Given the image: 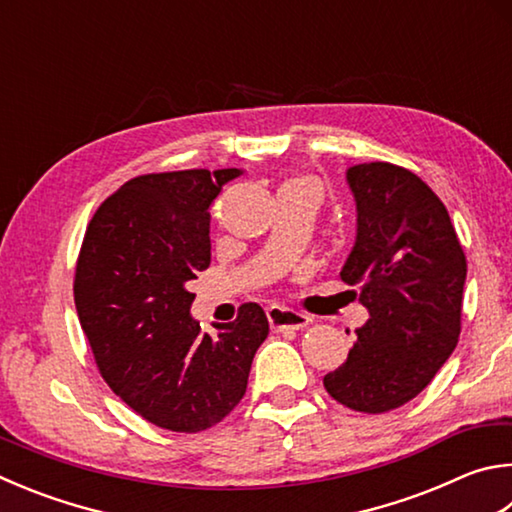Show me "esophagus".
I'll use <instances>...</instances> for the list:
<instances>
[{
    "mask_svg": "<svg viewBox=\"0 0 512 512\" xmlns=\"http://www.w3.org/2000/svg\"><path fill=\"white\" fill-rule=\"evenodd\" d=\"M266 315H268V322H271L273 331H300L304 327H309V324L313 322L309 315L293 311V309H286V306H271V309L266 311Z\"/></svg>",
    "mask_w": 512,
    "mask_h": 512,
    "instance_id": "1",
    "label": "esophagus"
}]
</instances>
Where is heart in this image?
Returning <instances> with one entry per match:
<instances>
[{"label":"heart","instance_id":"b5f03b06","mask_svg":"<svg viewBox=\"0 0 512 512\" xmlns=\"http://www.w3.org/2000/svg\"><path fill=\"white\" fill-rule=\"evenodd\" d=\"M288 185H311V188L318 190V185H315V181H311V179H293V181H288Z\"/></svg>","mask_w":512,"mask_h":512}]
</instances>
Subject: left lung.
I'll use <instances>...</instances> for the list:
<instances>
[{
    "label": "left lung",
    "mask_w": 512,
    "mask_h": 512,
    "mask_svg": "<svg viewBox=\"0 0 512 512\" xmlns=\"http://www.w3.org/2000/svg\"><path fill=\"white\" fill-rule=\"evenodd\" d=\"M356 244L340 277L369 320L324 387L349 410L383 414L430 385L459 342L466 255L443 201L401 165L347 170Z\"/></svg>",
    "instance_id": "obj_1"
}]
</instances>
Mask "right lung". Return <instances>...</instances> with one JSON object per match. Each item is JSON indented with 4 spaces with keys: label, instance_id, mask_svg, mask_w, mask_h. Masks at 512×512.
I'll use <instances>...</instances> for the list:
<instances>
[{
    "label": "right lung",
    "instance_id": "add662e5",
    "mask_svg": "<svg viewBox=\"0 0 512 512\" xmlns=\"http://www.w3.org/2000/svg\"><path fill=\"white\" fill-rule=\"evenodd\" d=\"M241 170L143 174L100 203L76 264L73 300L96 365L145 421L201 432L244 398L255 351L268 336L259 304L203 333L188 282L210 266V212Z\"/></svg>",
    "mask_w": 512,
    "mask_h": 512
}]
</instances>
